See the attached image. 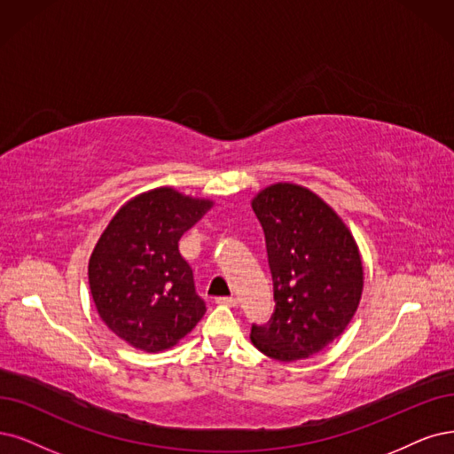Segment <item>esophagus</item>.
Returning a JSON list of instances; mask_svg holds the SVG:
<instances>
[{"mask_svg":"<svg viewBox=\"0 0 454 454\" xmlns=\"http://www.w3.org/2000/svg\"><path fill=\"white\" fill-rule=\"evenodd\" d=\"M215 303L216 305H224V307H236L238 305V299L236 297H218Z\"/></svg>","mask_w":454,"mask_h":454,"instance_id":"34e87169","label":"esophagus"}]
</instances>
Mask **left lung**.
<instances>
[{
	"mask_svg": "<svg viewBox=\"0 0 454 454\" xmlns=\"http://www.w3.org/2000/svg\"><path fill=\"white\" fill-rule=\"evenodd\" d=\"M250 204L265 233L277 303L270 322L250 329V340L282 363L309 359L357 312L364 284L359 247L339 213L301 184L273 183Z\"/></svg>",
	"mask_w": 454,
	"mask_h": 454,
	"instance_id": "8db88e82",
	"label": "left lung"
}]
</instances>
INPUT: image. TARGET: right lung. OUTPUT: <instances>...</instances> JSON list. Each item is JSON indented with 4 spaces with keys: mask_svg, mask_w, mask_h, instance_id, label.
Segmentation results:
<instances>
[{
    "mask_svg": "<svg viewBox=\"0 0 454 454\" xmlns=\"http://www.w3.org/2000/svg\"><path fill=\"white\" fill-rule=\"evenodd\" d=\"M211 207L213 200L157 187L130 198L100 233L88 265L91 297L100 320L132 348L170 349L206 314L179 239Z\"/></svg>",
    "mask_w": 454,
    "mask_h": 454,
    "instance_id": "1",
    "label": "right lung"
}]
</instances>
